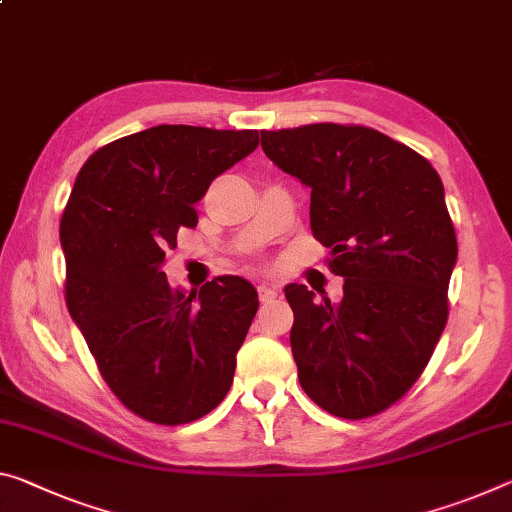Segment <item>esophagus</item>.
Masks as SVG:
<instances>
[{"label": "esophagus", "mask_w": 512, "mask_h": 512, "mask_svg": "<svg viewBox=\"0 0 512 512\" xmlns=\"http://www.w3.org/2000/svg\"><path fill=\"white\" fill-rule=\"evenodd\" d=\"M257 294H259V300L266 303V300H273L275 296H278V289L269 285V282H262V285H257Z\"/></svg>", "instance_id": "1"}]
</instances>
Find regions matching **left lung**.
I'll use <instances>...</instances> for the list:
<instances>
[{"instance_id":"left-lung-1","label":"left lung","mask_w":512,"mask_h":512,"mask_svg":"<svg viewBox=\"0 0 512 512\" xmlns=\"http://www.w3.org/2000/svg\"><path fill=\"white\" fill-rule=\"evenodd\" d=\"M262 150L312 189V232L344 278L339 303L285 287L300 385L335 417L383 412L415 385L446 326L458 241L440 175L360 125L264 129Z\"/></svg>"}]
</instances>
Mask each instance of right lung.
<instances>
[{
    "label": "right lung",
    "mask_w": 512,
    "mask_h": 512,
    "mask_svg": "<svg viewBox=\"0 0 512 512\" xmlns=\"http://www.w3.org/2000/svg\"><path fill=\"white\" fill-rule=\"evenodd\" d=\"M259 145L257 129L157 125L88 157L61 218L66 303L113 394L154 424L225 399L259 307L239 275L173 289L161 266L196 202Z\"/></svg>",
    "instance_id": "right-lung-1"
}]
</instances>
